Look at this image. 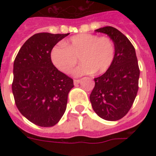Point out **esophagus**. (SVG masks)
I'll return each instance as SVG.
<instances>
[{
  "label": "esophagus",
  "instance_id": "1",
  "mask_svg": "<svg viewBox=\"0 0 156 156\" xmlns=\"http://www.w3.org/2000/svg\"><path fill=\"white\" fill-rule=\"evenodd\" d=\"M80 82H81L80 79H74V80H73V83H74V85H78V83H80Z\"/></svg>",
  "mask_w": 156,
  "mask_h": 156
}]
</instances>
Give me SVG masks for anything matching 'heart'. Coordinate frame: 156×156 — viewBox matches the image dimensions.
I'll list each match as a JSON object with an SVG mask.
<instances>
[{"label": "heart", "instance_id": "b5f03b06", "mask_svg": "<svg viewBox=\"0 0 156 156\" xmlns=\"http://www.w3.org/2000/svg\"><path fill=\"white\" fill-rule=\"evenodd\" d=\"M115 56L116 48L110 38L89 33L73 35L63 43V46H54L50 52L52 63L65 73L71 72L79 56L83 63L73 71L76 76L105 73L113 63Z\"/></svg>", "mask_w": 156, "mask_h": 156}]
</instances>
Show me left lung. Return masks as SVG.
I'll use <instances>...</instances> for the list:
<instances>
[{"label":"left lung","mask_w":156,"mask_h":156,"mask_svg":"<svg viewBox=\"0 0 156 156\" xmlns=\"http://www.w3.org/2000/svg\"><path fill=\"white\" fill-rule=\"evenodd\" d=\"M95 31L111 38L116 48V56L108 70L94 78L95 87L90 100L100 117L117 121L128 113L138 90L140 70L135 48L128 38L115 27H104Z\"/></svg>","instance_id":"1"}]
</instances>
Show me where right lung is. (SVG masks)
I'll use <instances>...</instances> for the list:
<instances>
[{
  "instance_id": "obj_1",
  "label": "right lung",
  "mask_w": 156,
  "mask_h": 156,
  "mask_svg": "<svg viewBox=\"0 0 156 156\" xmlns=\"http://www.w3.org/2000/svg\"><path fill=\"white\" fill-rule=\"evenodd\" d=\"M69 35L35 34L24 43L13 62L12 91L16 106L36 126H55L66 112L73 80L54 66L50 52Z\"/></svg>"
}]
</instances>
